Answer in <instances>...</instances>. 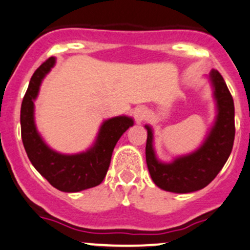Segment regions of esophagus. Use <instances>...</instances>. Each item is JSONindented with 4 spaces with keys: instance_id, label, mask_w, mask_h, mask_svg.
<instances>
[{
    "instance_id": "1",
    "label": "esophagus",
    "mask_w": 250,
    "mask_h": 250,
    "mask_svg": "<svg viewBox=\"0 0 250 250\" xmlns=\"http://www.w3.org/2000/svg\"><path fill=\"white\" fill-rule=\"evenodd\" d=\"M146 117V111L144 109H138L135 111V120L138 123H141Z\"/></svg>"
}]
</instances>
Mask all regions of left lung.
<instances>
[{"label": "left lung", "mask_w": 250, "mask_h": 250, "mask_svg": "<svg viewBox=\"0 0 250 250\" xmlns=\"http://www.w3.org/2000/svg\"><path fill=\"white\" fill-rule=\"evenodd\" d=\"M218 117L208 138L196 152L161 163L152 147V130L148 125L146 139V165L153 183L162 190L188 193L206 188L214 180L228 161L234 140V105L232 95L219 71H211Z\"/></svg>", "instance_id": "obj_1"}]
</instances>
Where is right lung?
Instances as JSON below:
<instances>
[{
  "label": "right lung",
  "instance_id": "add662e5",
  "mask_svg": "<svg viewBox=\"0 0 250 250\" xmlns=\"http://www.w3.org/2000/svg\"><path fill=\"white\" fill-rule=\"evenodd\" d=\"M54 62V58H48L30 80L20 110L21 139L30 162L50 185L64 192H78L102 184L109 169L115 145L121 135L133 125V120L120 116L105 121L97 143L87 152L70 156L50 150L35 127L34 99L37 97L42 78Z\"/></svg>",
  "mask_w": 250,
  "mask_h": 250
}]
</instances>
